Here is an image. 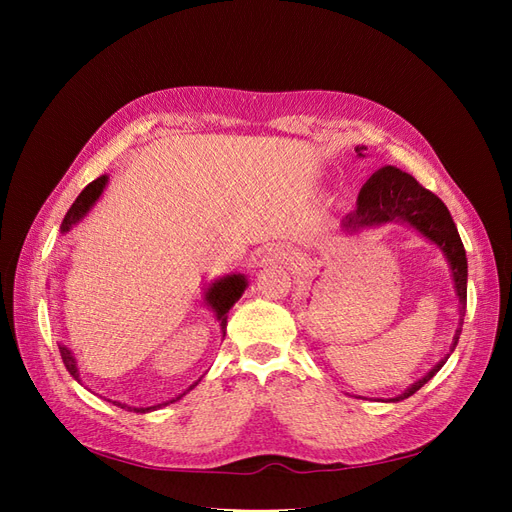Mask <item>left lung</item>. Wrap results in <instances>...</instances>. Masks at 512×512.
Listing matches in <instances>:
<instances>
[{
  "instance_id": "left-lung-1",
  "label": "left lung",
  "mask_w": 512,
  "mask_h": 512,
  "mask_svg": "<svg viewBox=\"0 0 512 512\" xmlns=\"http://www.w3.org/2000/svg\"><path fill=\"white\" fill-rule=\"evenodd\" d=\"M363 151L365 147H356V153H359V156H363ZM393 220L408 222L418 232H423L429 241L440 245V250L448 258V265H451V271H453V280H455L457 297L461 305L459 314L463 324V314H466V299H468V286H466L468 260H466V250H463V243L451 213H448L446 205L436 194L425 190L412 175L401 173V170L395 166H384L378 170V173L371 175V179L363 185L359 200H356V209L350 211L344 218V228L348 232H356L365 226H378ZM459 335H461V329H457L453 337L451 352L459 342ZM448 356H444V359L433 367L425 378L414 382L406 393L397 395L393 401H401L414 395L423 384H427L433 376L438 374Z\"/></svg>"
}]
</instances>
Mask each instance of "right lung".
Here are the masks:
<instances>
[{"mask_svg": "<svg viewBox=\"0 0 512 512\" xmlns=\"http://www.w3.org/2000/svg\"><path fill=\"white\" fill-rule=\"evenodd\" d=\"M106 181H108V177L102 175V177H98L96 181H91V183L87 185V188L79 194V198L74 200L70 211L66 213L64 222H61V232H68L76 222H81V220L85 218V213H87L91 207H94V203L100 198ZM245 286H247V282H245L243 275H226L224 280H218V282H215V284L209 288V292H207V303L211 305L215 316H218L222 331H226V318H228L226 314H228V309L239 301V297L243 294ZM59 354H61V359H64V365H66V369L72 374V378L79 380V369H76V361H74L72 352H70L66 346H59ZM196 384H198V382H194L188 391H192ZM188 391H185V393H188ZM185 393H181L179 397H183ZM179 397L170 399V401H164V404H158V406H151V408H160V406H166V404H173V401H177ZM113 404H117V406H121V408H128L126 404H119V401H113ZM151 408H134V410H136V412H147V410H151ZM128 410H132V408H128Z\"/></svg>", "mask_w": 512, "mask_h": 512, "instance_id": "add662e5", "label": "right lung"}]
</instances>
